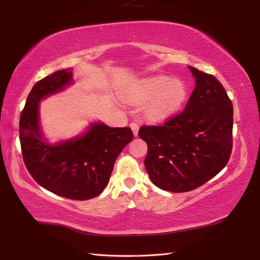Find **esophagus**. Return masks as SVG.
Here are the masks:
<instances>
[{"label":"esophagus","mask_w":260,"mask_h":260,"mask_svg":"<svg viewBox=\"0 0 260 260\" xmlns=\"http://www.w3.org/2000/svg\"><path fill=\"white\" fill-rule=\"evenodd\" d=\"M129 126H131L132 131H133L134 136H137V135H139V129H140V126H139V124H136V123H132Z\"/></svg>","instance_id":"esophagus-1"}]
</instances>
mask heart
<instances>
[{
	"label": "heart",
	"instance_id": "obj_1",
	"mask_svg": "<svg viewBox=\"0 0 260 260\" xmlns=\"http://www.w3.org/2000/svg\"><path fill=\"white\" fill-rule=\"evenodd\" d=\"M134 104L148 102L145 113L152 120H164L178 114L189 98V87L182 79L153 76L136 80L124 93Z\"/></svg>",
	"mask_w": 260,
	"mask_h": 260
}]
</instances>
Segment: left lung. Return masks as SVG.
Listing matches in <instances>:
<instances>
[{
	"instance_id": "1",
	"label": "left lung",
	"mask_w": 260,
	"mask_h": 260,
	"mask_svg": "<svg viewBox=\"0 0 260 260\" xmlns=\"http://www.w3.org/2000/svg\"><path fill=\"white\" fill-rule=\"evenodd\" d=\"M196 87L181 114L161 126H143L147 144L144 165L157 187L187 192L204 184L227 165L233 148L234 109L212 75L190 67Z\"/></svg>"
}]
</instances>
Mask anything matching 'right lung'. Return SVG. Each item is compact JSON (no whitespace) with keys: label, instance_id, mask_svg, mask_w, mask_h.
Instances as JSON below:
<instances>
[{"label":"right lung","instance_id":"obj_1","mask_svg":"<svg viewBox=\"0 0 260 260\" xmlns=\"http://www.w3.org/2000/svg\"><path fill=\"white\" fill-rule=\"evenodd\" d=\"M74 84L73 69L58 70L33 86L20 117V142L32 178L54 194L88 200L106 187L116 158L133 141L129 127L92 121L84 133L51 143L40 124V103Z\"/></svg>","mask_w":260,"mask_h":260}]
</instances>
